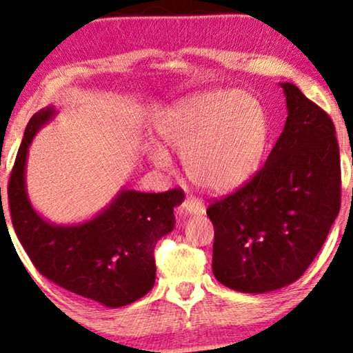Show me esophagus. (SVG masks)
<instances>
[{"label": "esophagus", "instance_id": "34e87169", "mask_svg": "<svg viewBox=\"0 0 353 353\" xmlns=\"http://www.w3.org/2000/svg\"><path fill=\"white\" fill-rule=\"evenodd\" d=\"M183 210L186 211L189 214H203L205 213V205L202 200L195 199V197H186L183 200Z\"/></svg>", "mask_w": 353, "mask_h": 353}]
</instances>
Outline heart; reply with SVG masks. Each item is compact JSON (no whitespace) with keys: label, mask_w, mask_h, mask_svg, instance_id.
<instances>
[{"label":"heart","mask_w":353,"mask_h":353,"mask_svg":"<svg viewBox=\"0 0 353 353\" xmlns=\"http://www.w3.org/2000/svg\"><path fill=\"white\" fill-rule=\"evenodd\" d=\"M165 145L183 156L189 178L207 191H229L257 170L268 143V120L256 97L238 90L207 91L181 101L159 129ZM153 162L170 165L153 146Z\"/></svg>","instance_id":"obj_1"}]
</instances>
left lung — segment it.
Wrapping results in <instances>:
<instances>
[{
    "instance_id": "left-lung-1",
    "label": "left lung",
    "mask_w": 353,
    "mask_h": 353,
    "mask_svg": "<svg viewBox=\"0 0 353 353\" xmlns=\"http://www.w3.org/2000/svg\"><path fill=\"white\" fill-rule=\"evenodd\" d=\"M285 93L284 131L262 169L210 199L213 273L229 289L263 294L289 285L321 251L341 208V162L328 113L296 88Z\"/></svg>"
}]
</instances>
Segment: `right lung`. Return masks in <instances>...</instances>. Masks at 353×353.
<instances>
[{
    "label": "right lung",
    "instance_id": "right-lung-1",
    "mask_svg": "<svg viewBox=\"0 0 353 353\" xmlns=\"http://www.w3.org/2000/svg\"><path fill=\"white\" fill-rule=\"evenodd\" d=\"M53 108L36 112L25 129L8 184L10 219L36 270L72 294L108 307L132 303L153 289L154 248L175 225L173 207L180 188L159 194L123 191L104 213L75 227H58L41 218L25 191L28 146Z\"/></svg>",
    "mask_w": 353,
    "mask_h": 353
}]
</instances>
